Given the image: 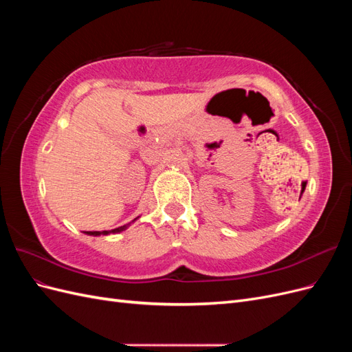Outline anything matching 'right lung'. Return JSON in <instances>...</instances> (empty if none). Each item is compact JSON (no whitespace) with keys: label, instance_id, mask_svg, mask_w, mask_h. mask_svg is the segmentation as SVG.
<instances>
[{"label":"right lung","instance_id":"right-lung-1","mask_svg":"<svg viewBox=\"0 0 352 352\" xmlns=\"http://www.w3.org/2000/svg\"><path fill=\"white\" fill-rule=\"evenodd\" d=\"M127 226L129 225H124V226H120V228H116L113 230H94V232H85L87 235H91V236H101V235H110V233H119V232H123L127 229Z\"/></svg>","mask_w":352,"mask_h":352}]
</instances>
